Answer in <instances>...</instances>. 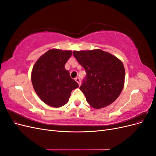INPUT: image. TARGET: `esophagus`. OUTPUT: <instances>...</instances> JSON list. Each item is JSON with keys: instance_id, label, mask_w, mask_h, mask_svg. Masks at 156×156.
Masks as SVG:
<instances>
[{"instance_id": "1", "label": "esophagus", "mask_w": 156, "mask_h": 156, "mask_svg": "<svg viewBox=\"0 0 156 156\" xmlns=\"http://www.w3.org/2000/svg\"><path fill=\"white\" fill-rule=\"evenodd\" d=\"M75 81H76V82H77V83H78L79 85V86L81 85V79H79V77H76V78H75Z\"/></svg>"}]
</instances>
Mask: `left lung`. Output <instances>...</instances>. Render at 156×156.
<instances>
[{
    "label": "left lung",
    "mask_w": 156,
    "mask_h": 156,
    "mask_svg": "<svg viewBox=\"0 0 156 156\" xmlns=\"http://www.w3.org/2000/svg\"><path fill=\"white\" fill-rule=\"evenodd\" d=\"M73 55L86 71L80 90L90 106L107 107L114 102L123 90L125 69L115 56L101 49L74 51Z\"/></svg>",
    "instance_id": "1"
}]
</instances>
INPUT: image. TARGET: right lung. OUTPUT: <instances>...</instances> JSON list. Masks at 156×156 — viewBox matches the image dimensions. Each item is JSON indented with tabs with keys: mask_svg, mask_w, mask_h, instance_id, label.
Masks as SVG:
<instances>
[{
	"mask_svg": "<svg viewBox=\"0 0 156 156\" xmlns=\"http://www.w3.org/2000/svg\"><path fill=\"white\" fill-rule=\"evenodd\" d=\"M72 54V51L50 49L40 56L32 68L33 87L47 105L56 108L64 105L73 90L79 87L64 67Z\"/></svg>",
	"mask_w": 156,
	"mask_h": 156,
	"instance_id": "1",
	"label": "right lung"
}]
</instances>
